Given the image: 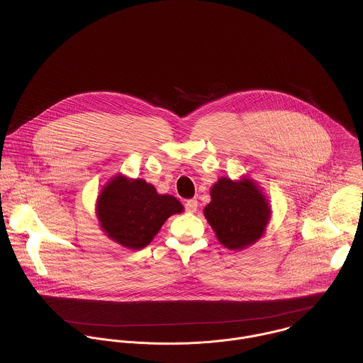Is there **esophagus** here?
<instances>
[{
	"instance_id": "obj_1",
	"label": "esophagus",
	"mask_w": 363,
	"mask_h": 363,
	"mask_svg": "<svg viewBox=\"0 0 363 363\" xmlns=\"http://www.w3.org/2000/svg\"><path fill=\"white\" fill-rule=\"evenodd\" d=\"M186 211L189 213H194L197 211V200H189L186 203Z\"/></svg>"
}]
</instances>
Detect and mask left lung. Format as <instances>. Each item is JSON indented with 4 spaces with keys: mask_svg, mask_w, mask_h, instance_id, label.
Listing matches in <instances>:
<instances>
[{
    "mask_svg": "<svg viewBox=\"0 0 363 363\" xmlns=\"http://www.w3.org/2000/svg\"><path fill=\"white\" fill-rule=\"evenodd\" d=\"M204 216L216 239L229 250H243L264 235L271 206L257 183L249 177H220L212 186Z\"/></svg>",
    "mask_w": 363,
    "mask_h": 363,
    "instance_id": "8db88e82",
    "label": "left lung"
}]
</instances>
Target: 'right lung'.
Returning <instances> with one entry per match:
<instances>
[{
  "instance_id": "add662e5",
  "label": "right lung",
  "mask_w": 363,
  "mask_h": 363,
  "mask_svg": "<svg viewBox=\"0 0 363 363\" xmlns=\"http://www.w3.org/2000/svg\"><path fill=\"white\" fill-rule=\"evenodd\" d=\"M183 211L176 197L159 194L144 179L124 174L111 177L96 200V216L104 235L131 250L148 246L164 220Z\"/></svg>"
}]
</instances>
